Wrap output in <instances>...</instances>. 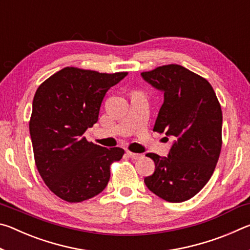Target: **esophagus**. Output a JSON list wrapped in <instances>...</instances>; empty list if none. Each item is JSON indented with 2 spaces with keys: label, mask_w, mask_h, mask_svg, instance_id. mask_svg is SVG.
Wrapping results in <instances>:
<instances>
[{
  "label": "esophagus",
  "mask_w": 250,
  "mask_h": 250,
  "mask_svg": "<svg viewBox=\"0 0 250 250\" xmlns=\"http://www.w3.org/2000/svg\"><path fill=\"white\" fill-rule=\"evenodd\" d=\"M126 155L129 156L131 159H134V160H138L142 158V154H139V153H133V152H130V151H126Z\"/></svg>",
  "instance_id": "esophagus-1"
}]
</instances>
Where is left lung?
Returning a JSON list of instances; mask_svg holds the SVG:
<instances>
[{
    "label": "left lung",
    "mask_w": 250,
    "mask_h": 250,
    "mask_svg": "<svg viewBox=\"0 0 250 250\" xmlns=\"http://www.w3.org/2000/svg\"><path fill=\"white\" fill-rule=\"evenodd\" d=\"M141 77L164 94L153 131L174 140L167 156L146 154L155 171L145 183L167 202L188 201L204 188L216 167L222 149L221 104L205 78L181 65L161 66Z\"/></svg>",
    "instance_id": "left-lung-1"
}]
</instances>
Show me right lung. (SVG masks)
<instances>
[{
  "label": "right lung",
  "instance_id": "right-lung-1",
  "mask_svg": "<svg viewBox=\"0 0 250 250\" xmlns=\"http://www.w3.org/2000/svg\"><path fill=\"white\" fill-rule=\"evenodd\" d=\"M126 73L101 74L66 67L37 88L29 121L34 158L42 179L69 203L98 195L110 179V164L125 151L88 142L83 137L98 121L104 97Z\"/></svg>",
  "mask_w": 250,
  "mask_h": 250
}]
</instances>
